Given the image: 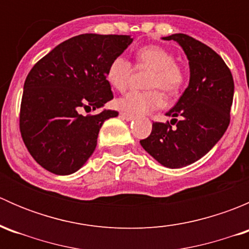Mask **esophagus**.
<instances>
[{
	"mask_svg": "<svg viewBox=\"0 0 249 249\" xmlns=\"http://www.w3.org/2000/svg\"><path fill=\"white\" fill-rule=\"evenodd\" d=\"M120 117H122L123 119H125V120H132V119H134V115L129 114V113H125V112L120 113Z\"/></svg>",
	"mask_w": 249,
	"mask_h": 249,
	"instance_id": "1",
	"label": "esophagus"
}]
</instances>
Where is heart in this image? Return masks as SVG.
I'll return each mask as SVG.
<instances>
[{
	"label": "heart",
	"mask_w": 249,
	"mask_h": 249,
	"mask_svg": "<svg viewBox=\"0 0 249 249\" xmlns=\"http://www.w3.org/2000/svg\"><path fill=\"white\" fill-rule=\"evenodd\" d=\"M136 66L152 70L147 80V91H127L117 100L120 109L131 114H145L160 108L164 105L162 95L157 89L166 94H175L184 82L182 69L175 64V57L170 52L159 46H145L136 53ZM132 73V66L127 59L119 55L108 65L106 78L117 90H124Z\"/></svg>",
	"instance_id": "heart-1"
}]
</instances>
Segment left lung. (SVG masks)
Instances as JSON below:
<instances>
[{
    "instance_id": "1",
    "label": "left lung",
    "mask_w": 249,
    "mask_h": 249,
    "mask_svg": "<svg viewBox=\"0 0 249 249\" xmlns=\"http://www.w3.org/2000/svg\"><path fill=\"white\" fill-rule=\"evenodd\" d=\"M162 39L176 41L184 50L189 60V85L166 113L176 126L153 123L150 135L140 143L162 166L179 169L201 159L227 131L233 79L224 60L200 41L184 34Z\"/></svg>"
}]
</instances>
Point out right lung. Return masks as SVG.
<instances>
[{"label":"right lung","instance_id":"1","mask_svg":"<svg viewBox=\"0 0 249 249\" xmlns=\"http://www.w3.org/2000/svg\"><path fill=\"white\" fill-rule=\"evenodd\" d=\"M134 39L126 35L84 34L56 46L31 69L20 106V132L27 150L47 171L74 173L91 157L113 99L106 72Z\"/></svg>","mask_w":249,"mask_h":249}]
</instances>
